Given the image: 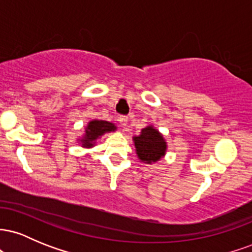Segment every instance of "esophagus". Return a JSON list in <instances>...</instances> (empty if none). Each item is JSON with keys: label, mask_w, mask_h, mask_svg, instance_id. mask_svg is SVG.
I'll return each instance as SVG.
<instances>
[{"label": "esophagus", "mask_w": 252, "mask_h": 252, "mask_svg": "<svg viewBox=\"0 0 252 252\" xmlns=\"http://www.w3.org/2000/svg\"><path fill=\"white\" fill-rule=\"evenodd\" d=\"M118 122L121 123V126H126V122H128V117H126V116H120V117H118Z\"/></svg>", "instance_id": "1"}]
</instances>
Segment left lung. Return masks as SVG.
Masks as SVG:
<instances>
[{
	"mask_svg": "<svg viewBox=\"0 0 252 252\" xmlns=\"http://www.w3.org/2000/svg\"><path fill=\"white\" fill-rule=\"evenodd\" d=\"M135 148L138 158L146 163L156 162L166 153V142L158 130L153 126L142 129L140 136L134 137Z\"/></svg>",
	"mask_w": 252,
	"mask_h": 252,
	"instance_id": "1",
	"label": "left lung"
}]
</instances>
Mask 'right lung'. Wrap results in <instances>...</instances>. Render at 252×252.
I'll list each match as a JSON object with an SVG mask.
<instances>
[{"mask_svg":"<svg viewBox=\"0 0 252 252\" xmlns=\"http://www.w3.org/2000/svg\"><path fill=\"white\" fill-rule=\"evenodd\" d=\"M115 129H116V126L112 123L106 122V121H91L89 123L88 128H86L85 137L83 138L82 142L85 147H91L96 138L102 136L103 134H105V132L112 131Z\"/></svg>","mask_w":252,"mask_h":252,"instance_id":"right-lung-1","label":"right lung"}]
</instances>
